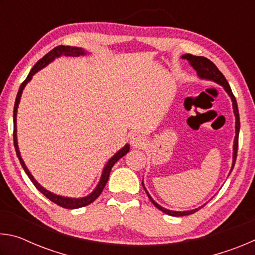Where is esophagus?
<instances>
[{"instance_id":"34e87169","label":"esophagus","mask_w":255,"mask_h":255,"mask_svg":"<svg viewBox=\"0 0 255 255\" xmlns=\"http://www.w3.org/2000/svg\"><path fill=\"white\" fill-rule=\"evenodd\" d=\"M130 144L133 147H141V145H144V138L139 133H132L130 136Z\"/></svg>"}]
</instances>
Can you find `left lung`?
<instances>
[{
	"label": "left lung",
	"instance_id": "left-lung-1",
	"mask_svg": "<svg viewBox=\"0 0 255 255\" xmlns=\"http://www.w3.org/2000/svg\"><path fill=\"white\" fill-rule=\"evenodd\" d=\"M183 59H187L190 62V64L193 66V68L197 71L198 75H199L201 79H208L216 82V83L221 84L224 86V89L226 90V92L228 93V96L231 97L232 101H233V109H234V114H235V117H236V136H235V140H234V155H233V166H232V170L234 169V165H235V162H236V157H237V149H239V132H240V115H239V108H237V102H236V99L234 97V94L232 92V89L230 84H228L227 80L225 79V76L223 75V73L218 70L217 66L215 65V64L211 62L210 59L204 57V56H195V55H191V54H188V55H183L182 56ZM231 170V172H232ZM144 187V184H143ZM145 189V187H144ZM146 191V189H145ZM147 193V196L149 198V200L153 202V205L158 208L159 210H162L163 213H165L170 216H176V217H179V216H187V215H191L193 213H196V211L199 210L200 208L198 209H193V210H190V211H171V210H167L165 208H163L159 205H157L156 202H155L150 196L148 195V192L146 191Z\"/></svg>",
	"mask_w": 255,
	"mask_h": 255
}]
</instances>
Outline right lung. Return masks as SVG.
I'll list each match as a JSON object with an SVG mask.
<instances>
[{
  "label": "right lung",
  "mask_w": 255,
  "mask_h": 255,
  "mask_svg": "<svg viewBox=\"0 0 255 255\" xmlns=\"http://www.w3.org/2000/svg\"><path fill=\"white\" fill-rule=\"evenodd\" d=\"M83 54H84V51L82 48H77V47H70V46H57V47H55L54 49H51L49 53H47L44 56V57L38 60V62L36 63V65H34L32 67V70L30 71L29 75L27 76V79H25L22 82V83H21L18 94H16L15 102H14V109H13V143H14L16 156H18L21 165H22L24 172L29 176V179L31 180V182L34 184V187L39 190L42 195L48 198L50 201H53L54 204H56L59 207H63V208H66V209H76V208H81V207L88 206L101 195L102 190H103V188L106 187V184L108 182V179H109L110 171L112 169V166L115 165V163H117L119 158H122L124 155H126L129 152V145L125 146V147L120 149L117 154L114 155V157L110 158V161L108 162V164L105 167V170H103V173H102L100 182H99L98 187L91 193V195H89L88 197H85V198H81V199H71V198H65V197H60V196H57V195H54V193L47 191L46 189L42 188L41 185L33 179V176L31 175V173H30L29 170L27 169V166L24 165L22 158H21V156H20V152H19V148H18V141H16V110H18V106H19V102H20V98H21V93H22V90L24 89L25 84H27L28 82L31 80V77H32L34 73L39 71L40 68L46 66L47 64L50 63L55 57H58V56H60V55H64V56H80V55H83Z\"/></svg>",
  "instance_id": "obj_1"
}]
</instances>
